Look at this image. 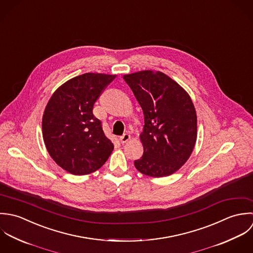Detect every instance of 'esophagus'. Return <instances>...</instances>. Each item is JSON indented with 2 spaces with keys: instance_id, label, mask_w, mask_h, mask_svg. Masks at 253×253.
<instances>
[{
  "instance_id": "1",
  "label": "esophagus",
  "mask_w": 253,
  "mask_h": 253,
  "mask_svg": "<svg viewBox=\"0 0 253 253\" xmlns=\"http://www.w3.org/2000/svg\"><path fill=\"white\" fill-rule=\"evenodd\" d=\"M130 139H131V136H130L129 134H124L123 136L119 137V141H120L122 144H124V143H127V142H128Z\"/></svg>"
}]
</instances>
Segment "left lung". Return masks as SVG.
<instances>
[{
    "mask_svg": "<svg viewBox=\"0 0 253 253\" xmlns=\"http://www.w3.org/2000/svg\"><path fill=\"white\" fill-rule=\"evenodd\" d=\"M140 103L145 125L140 135L144 154L137 170L154 178L179 170L194 151L198 118L189 94L160 71L143 70L123 76Z\"/></svg>",
    "mask_w": 253,
    "mask_h": 253,
    "instance_id": "obj_1",
    "label": "left lung"
}]
</instances>
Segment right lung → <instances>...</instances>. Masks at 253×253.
<instances>
[{
	"mask_svg": "<svg viewBox=\"0 0 253 253\" xmlns=\"http://www.w3.org/2000/svg\"><path fill=\"white\" fill-rule=\"evenodd\" d=\"M116 75L85 73L59 86L48 101L42 119L43 139L55 163L73 175L100 169L113 151L94 104Z\"/></svg>",
	"mask_w": 253,
	"mask_h": 253,
	"instance_id": "right-lung-1",
	"label": "right lung"
}]
</instances>
